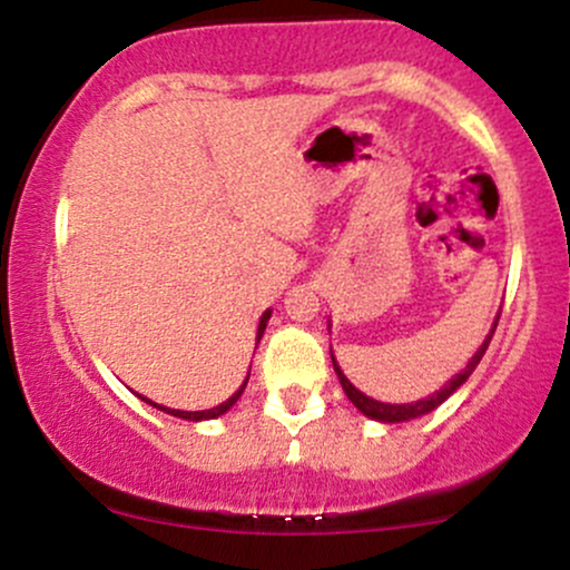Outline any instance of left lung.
Here are the masks:
<instances>
[{
    "mask_svg": "<svg viewBox=\"0 0 570 570\" xmlns=\"http://www.w3.org/2000/svg\"><path fill=\"white\" fill-rule=\"evenodd\" d=\"M497 324H499V315H497V321H493V326H491L489 337L483 340V345L478 347V353L472 355V358L468 361V366H464L462 372H459L456 376H451V380L445 382V385H443L441 390H435L433 395L422 397V401H411V403H382V401H374V397L363 395L361 390L355 387L353 382L347 380L345 374H342L340 363L334 361V355H332L334 372H337V376H340V385H342V390H345V395L351 397V401H353V406L358 409L361 414H366L368 420H376V422H387V424L416 420V416H424V414H430V411L441 406V403L445 401V397H451V395H454L456 390L462 387L464 382L470 380V374L475 372V366H478V363H481V358H483V355H485V351H489V342H491V337H493V332H497Z\"/></svg>",
    "mask_w": 570,
    "mask_h": 570,
    "instance_id": "left-lung-1",
    "label": "left lung"
}]
</instances>
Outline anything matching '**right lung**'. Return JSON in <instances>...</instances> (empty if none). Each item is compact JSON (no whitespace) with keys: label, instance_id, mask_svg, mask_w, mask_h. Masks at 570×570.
Segmentation results:
<instances>
[{"label":"right lung","instance_id":"right-lung-1","mask_svg":"<svg viewBox=\"0 0 570 570\" xmlns=\"http://www.w3.org/2000/svg\"><path fill=\"white\" fill-rule=\"evenodd\" d=\"M267 318H271V311H265L263 313V318H259V326H257V342L263 340V332H265V326H267ZM246 382H249V374H246V380H244V385L236 390V393H233L228 401H223L219 403V406H215V409H207V411H180V409H167V406H159V403H154V401H148V397H142V401L146 403H150V406L154 409H159V411H164V414H173V416H180V420H188V422H202V420H217L219 414H225V411H228L233 403L238 401V397H242V393H244V387H246Z\"/></svg>","mask_w":570,"mask_h":570}]
</instances>
